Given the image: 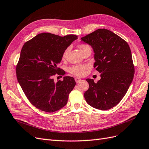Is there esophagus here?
Listing matches in <instances>:
<instances>
[{
	"instance_id": "34e87169",
	"label": "esophagus",
	"mask_w": 149,
	"mask_h": 149,
	"mask_svg": "<svg viewBox=\"0 0 149 149\" xmlns=\"http://www.w3.org/2000/svg\"><path fill=\"white\" fill-rule=\"evenodd\" d=\"M75 81L76 83H79L81 81V79L79 78H75Z\"/></svg>"
}]
</instances>
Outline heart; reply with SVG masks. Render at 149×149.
<instances>
[{
  "instance_id": "heart-1",
  "label": "heart",
  "mask_w": 149,
  "mask_h": 149,
  "mask_svg": "<svg viewBox=\"0 0 149 149\" xmlns=\"http://www.w3.org/2000/svg\"><path fill=\"white\" fill-rule=\"evenodd\" d=\"M78 48L79 49L80 52L82 53V55H84L85 53H86L89 51L91 52V47H90L89 45L86 43H80L78 45ZM68 48H66L65 49L64 52H63L61 55L62 60H65L66 59L67 53L68 52ZM87 69L88 66L86 65H78L70 67L69 68V72L74 76H78V77H81V76H83L85 74L86 71Z\"/></svg>"
}]
</instances>
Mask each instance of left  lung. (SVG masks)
I'll use <instances>...</instances> for the list:
<instances>
[{
	"instance_id": "left-lung-1",
	"label": "left lung",
	"mask_w": 149,
	"mask_h": 149,
	"mask_svg": "<svg viewBox=\"0 0 149 149\" xmlns=\"http://www.w3.org/2000/svg\"><path fill=\"white\" fill-rule=\"evenodd\" d=\"M81 40L93 48L94 68L101 73L97 83L86 79L89 86L84 94L86 101L96 109H109L124 97L134 78L130 47L119 36L104 29H97Z\"/></svg>"
}]
</instances>
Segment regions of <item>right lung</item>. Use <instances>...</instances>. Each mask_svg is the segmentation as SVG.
<instances>
[{"instance_id": "add662e5", "label": "right lung", "mask_w": 149, "mask_h": 149, "mask_svg": "<svg viewBox=\"0 0 149 149\" xmlns=\"http://www.w3.org/2000/svg\"><path fill=\"white\" fill-rule=\"evenodd\" d=\"M77 38L75 35L60 37L42 33L24 45L16 66L17 78L26 97L37 109L53 112L67 104L76 85L74 79L65 76L55 83L53 76L65 74L57 65L63 52Z\"/></svg>"}]
</instances>
